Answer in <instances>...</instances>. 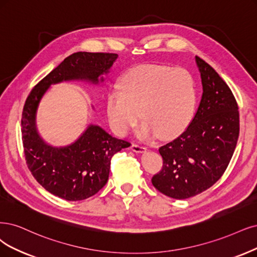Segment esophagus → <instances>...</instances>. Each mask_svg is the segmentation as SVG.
<instances>
[{"label":"esophagus","mask_w":257,"mask_h":257,"mask_svg":"<svg viewBox=\"0 0 257 257\" xmlns=\"http://www.w3.org/2000/svg\"><path fill=\"white\" fill-rule=\"evenodd\" d=\"M131 149L132 151H135V153H144V151L147 149L145 146H142L140 144H136L134 143L131 145Z\"/></svg>","instance_id":"obj_1"}]
</instances>
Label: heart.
<instances>
[{
  "mask_svg": "<svg viewBox=\"0 0 257 257\" xmlns=\"http://www.w3.org/2000/svg\"><path fill=\"white\" fill-rule=\"evenodd\" d=\"M197 102L196 82L183 68L142 65L119 81V90L107 95V115L119 136H127L141 118L142 138H172L191 122Z\"/></svg>",
  "mask_w": 257,
  "mask_h": 257,
  "instance_id": "heart-1",
  "label": "heart"
}]
</instances>
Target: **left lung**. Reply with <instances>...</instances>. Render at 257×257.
I'll use <instances>...</instances> for the list:
<instances>
[{
  "label": "left lung",
  "mask_w": 257,
  "mask_h": 257,
  "mask_svg": "<svg viewBox=\"0 0 257 257\" xmlns=\"http://www.w3.org/2000/svg\"><path fill=\"white\" fill-rule=\"evenodd\" d=\"M202 98L181 136L159 148L163 167L151 182L174 199H187L213 186L229 165L239 136V112L231 89L196 56Z\"/></svg>",
  "instance_id": "obj_1"
}]
</instances>
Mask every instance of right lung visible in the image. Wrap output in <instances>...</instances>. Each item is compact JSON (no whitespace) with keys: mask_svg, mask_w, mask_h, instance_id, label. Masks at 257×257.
<instances>
[{"mask_svg":"<svg viewBox=\"0 0 257 257\" xmlns=\"http://www.w3.org/2000/svg\"><path fill=\"white\" fill-rule=\"evenodd\" d=\"M116 58L113 53H74L38 82L26 98L21 131L27 167L47 192L64 200H84L98 193L108 181L111 158L131 144L90 125L72 145L49 146L36 129L38 104L53 83L72 79L98 83L99 76L109 72Z\"/></svg>","mask_w":257,"mask_h":257,"instance_id":"1","label":"right lung"}]
</instances>
